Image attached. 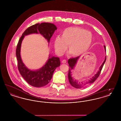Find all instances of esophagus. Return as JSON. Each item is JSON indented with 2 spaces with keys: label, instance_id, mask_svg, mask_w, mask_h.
Wrapping results in <instances>:
<instances>
[{
  "label": "esophagus",
  "instance_id": "34e87169",
  "mask_svg": "<svg viewBox=\"0 0 121 121\" xmlns=\"http://www.w3.org/2000/svg\"><path fill=\"white\" fill-rule=\"evenodd\" d=\"M66 62H67V61H66L65 59L63 60V61H62V63H66Z\"/></svg>",
  "mask_w": 121,
  "mask_h": 121
}]
</instances>
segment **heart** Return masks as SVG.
Wrapping results in <instances>:
<instances>
[{
	"instance_id": "1",
	"label": "heart",
	"mask_w": 121,
	"mask_h": 121,
	"mask_svg": "<svg viewBox=\"0 0 121 121\" xmlns=\"http://www.w3.org/2000/svg\"><path fill=\"white\" fill-rule=\"evenodd\" d=\"M92 34L89 31L77 27H69L63 30L61 36L57 37L54 40L55 50L61 55L67 48L74 57L80 56L86 52L92 43Z\"/></svg>"
}]
</instances>
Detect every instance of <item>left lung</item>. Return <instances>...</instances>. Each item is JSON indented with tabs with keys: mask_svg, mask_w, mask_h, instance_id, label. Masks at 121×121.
<instances>
[{
	"mask_svg": "<svg viewBox=\"0 0 121 121\" xmlns=\"http://www.w3.org/2000/svg\"><path fill=\"white\" fill-rule=\"evenodd\" d=\"M104 47L105 48V50L106 51V47L104 46ZM79 57H80V56H78L76 58H69L68 60V63H69V74H68L69 80L70 84L72 86H73L74 87L76 88H81L84 87L87 84H91L96 80L100 75L101 70L104 66V64L105 63L106 60V57L105 58V60H104L103 63H102V64L100 67L99 70L98 71L97 73L94 76H93L92 78H91L89 80L86 81V82H79L78 81L76 80L73 77H72V72H71V71L72 70L73 71L74 69V68H75V65L77 63V61Z\"/></svg>",
	"mask_w": 121,
	"mask_h": 121,
	"instance_id": "1",
	"label": "left lung"
}]
</instances>
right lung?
<instances>
[{"mask_svg":"<svg viewBox=\"0 0 121 121\" xmlns=\"http://www.w3.org/2000/svg\"><path fill=\"white\" fill-rule=\"evenodd\" d=\"M57 29L56 26L53 23H37L26 29L18 41L16 50L18 69L23 78L32 86L42 87L48 84L52 78L54 70L60 66V61L59 58L54 56L50 57L49 55V58L45 64L40 69L37 70L28 69L23 63L20 56L22 40L26 35L32 34H40L49 43L51 37Z\"/></svg>","mask_w":121,"mask_h":121,"instance_id":"1","label":"right lung"}]
</instances>
